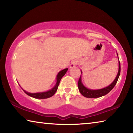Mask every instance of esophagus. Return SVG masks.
I'll return each instance as SVG.
<instances>
[{
  "label": "esophagus",
  "instance_id": "1",
  "mask_svg": "<svg viewBox=\"0 0 133 133\" xmlns=\"http://www.w3.org/2000/svg\"><path fill=\"white\" fill-rule=\"evenodd\" d=\"M77 62L76 61V60H73V61H72L69 66L70 69L74 68V67H75L76 65H77Z\"/></svg>",
  "mask_w": 133,
  "mask_h": 133
}]
</instances>
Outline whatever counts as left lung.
I'll return each mask as SVG.
<instances>
[{"label":"left lung","instance_id":"left-lung-1","mask_svg":"<svg viewBox=\"0 0 133 133\" xmlns=\"http://www.w3.org/2000/svg\"><path fill=\"white\" fill-rule=\"evenodd\" d=\"M117 55L118 58V54L117 53ZM81 73H82V70H81ZM120 75V63L118 59V70L117 75L111 84L108 85V86L104 87L103 89H90L89 88H87L86 87L84 86V84H83L82 80V74H81V76L78 80V88L79 90L80 93L82 94V95L87 98H98L100 97L104 96L106 95L111 90L114 88L116 84L117 80L118 79L119 76Z\"/></svg>","mask_w":133,"mask_h":133}]
</instances>
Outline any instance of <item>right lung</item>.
Here are the masks:
<instances>
[{"label": "right lung", "instance_id": "1", "mask_svg": "<svg viewBox=\"0 0 133 133\" xmlns=\"http://www.w3.org/2000/svg\"><path fill=\"white\" fill-rule=\"evenodd\" d=\"M68 70V69H64L58 72L57 76H56V84L55 85L53 88H51V89L49 90L46 91H43V92H39V93H29V92L26 91V90H24L22 88L21 85L20 87L23 89V90L24 91V93H25L27 95H28L29 96L31 97H33L35 98H37V99H44V98H48L50 97L53 96L54 94H55L56 91L57 90L58 85H59V83L60 80H61L62 78L63 77V76H64L65 75V74L66 73L67 71Z\"/></svg>", "mask_w": 133, "mask_h": 133}]
</instances>
